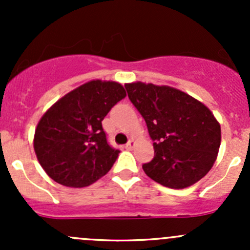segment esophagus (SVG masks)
<instances>
[{
  "mask_svg": "<svg viewBox=\"0 0 250 250\" xmlns=\"http://www.w3.org/2000/svg\"><path fill=\"white\" fill-rule=\"evenodd\" d=\"M134 146H135V141L134 140H129L127 144H125V147L127 148V150H132V148L134 147Z\"/></svg>",
  "mask_w": 250,
  "mask_h": 250,
  "instance_id": "34e87169",
  "label": "esophagus"
}]
</instances>
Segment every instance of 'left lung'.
Listing matches in <instances>:
<instances>
[{
	"mask_svg": "<svg viewBox=\"0 0 250 250\" xmlns=\"http://www.w3.org/2000/svg\"><path fill=\"white\" fill-rule=\"evenodd\" d=\"M125 87L153 141L155 157L143 165L146 175L170 188H185L201 180L220 147V125L211 111L168 85L135 82Z\"/></svg>",
	"mask_w": 250,
	"mask_h": 250,
	"instance_id": "1",
	"label": "left lung"
}]
</instances>
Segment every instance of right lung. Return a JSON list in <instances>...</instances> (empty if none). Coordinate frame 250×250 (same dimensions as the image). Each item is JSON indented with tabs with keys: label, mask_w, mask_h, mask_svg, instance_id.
<instances>
[{
	"label": "right lung",
	"mask_w": 250,
	"mask_h": 250,
	"mask_svg": "<svg viewBox=\"0 0 250 250\" xmlns=\"http://www.w3.org/2000/svg\"><path fill=\"white\" fill-rule=\"evenodd\" d=\"M125 95L120 83L90 81L64 95L42 116L34 148L53 180L83 188L109 172L120 150L109 145L102 121Z\"/></svg>",
	"instance_id": "obj_1"
}]
</instances>
